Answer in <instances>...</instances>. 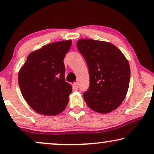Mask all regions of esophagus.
<instances>
[{
	"label": "esophagus",
	"mask_w": 154,
	"mask_h": 154,
	"mask_svg": "<svg viewBox=\"0 0 154 154\" xmlns=\"http://www.w3.org/2000/svg\"><path fill=\"white\" fill-rule=\"evenodd\" d=\"M73 85H74L75 88H79V83H78V82H75V83H73Z\"/></svg>",
	"instance_id": "34e87169"
}]
</instances>
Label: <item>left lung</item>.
<instances>
[{
  "mask_svg": "<svg viewBox=\"0 0 154 154\" xmlns=\"http://www.w3.org/2000/svg\"><path fill=\"white\" fill-rule=\"evenodd\" d=\"M77 47L88 66L90 86L83 93L93 111L107 113L125 99L130 79L129 62L119 48L108 42L81 39Z\"/></svg>",
  "mask_w": 154,
  "mask_h": 154,
  "instance_id": "left-lung-1",
  "label": "left lung"
}]
</instances>
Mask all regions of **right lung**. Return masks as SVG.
Masks as SVG:
<instances>
[{
    "label": "right lung",
    "instance_id": "add662e5",
    "mask_svg": "<svg viewBox=\"0 0 154 154\" xmlns=\"http://www.w3.org/2000/svg\"><path fill=\"white\" fill-rule=\"evenodd\" d=\"M71 45V40L48 44L29 54L20 69L21 92L37 113L57 115L66 108L72 87L65 81L64 58Z\"/></svg>",
    "mask_w": 154,
    "mask_h": 154
}]
</instances>
